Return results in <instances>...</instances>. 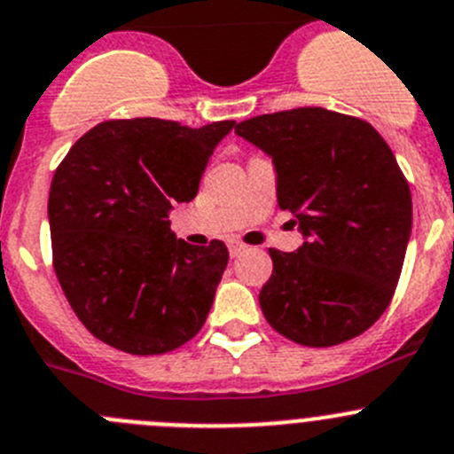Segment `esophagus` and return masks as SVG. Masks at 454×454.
Returning <instances> with one entry per match:
<instances>
[{
	"label": "esophagus",
	"instance_id": "obj_1",
	"mask_svg": "<svg viewBox=\"0 0 454 454\" xmlns=\"http://www.w3.org/2000/svg\"><path fill=\"white\" fill-rule=\"evenodd\" d=\"M228 250H231V257H237V254H241L246 250V246L241 244V241H237V239H232L231 244H228Z\"/></svg>",
	"mask_w": 454,
	"mask_h": 454
}]
</instances>
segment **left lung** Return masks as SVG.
Segmentation results:
<instances>
[{
    "instance_id": "8db88e82",
    "label": "left lung",
    "mask_w": 454,
    "mask_h": 454,
    "mask_svg": "<svg viewBox=\"0 0 454 454\" xmlns=\"http://www.w3.org/2000/svg\"><path fill=\"white\" fill-rule=\"evenodd\" d=\"M235 133L266 153L277 204L303 244L270 248L259 293L268 324L301 346L344 344L393 299L412 231V200L388 144L368 121L325 108L259 115Z\"/></svg>"
}]
</instances>
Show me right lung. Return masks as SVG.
<instances>
[{
  "mask_svg": "<svg viewBox=\"0 0 454 454\" xmlns=\"http://www.w3.org/2000/svg\"><path fill=\"white\" fill-rule=\"evenodd\" d=\"M235 126L104 121L55 170L48 195L52 266L74 315L104 344L161 355L201 330L228 248L217 239H177L168 215L173 204L195 200L210 155Z\"/></svg>",
  "mask_w": 454,
  "mask_h": 454,
  "instance_id": "1",
  "label": "right lung"
}]
</instances>
